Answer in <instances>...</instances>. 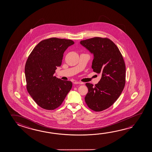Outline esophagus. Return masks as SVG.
<instances>
[{
  "label": "esophagus",
  "mask_w": 152,
  "mask_h": 152,
  "mask_svg": "<svg viewBox=\"0 0 152 152\" xmlns=\"http://www.w3.org/2000/svg\"><path fill=\"white\" fill-rule=\"evenodd\" d=\"M74 84H83V83L80 82H74Z\"/></svg>",
  "instance_id": "34e87169"
}]
</instances>
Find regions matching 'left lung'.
I'll use <instances>...</instances> for the list:
<instances>
[{
    "label": "left lung",
    "mask_w": 152,
    "mask_h": 152,
    "mask_svg": "<svg viewBox=\"0 0 152 152\" xmlns=\"http://www.w3.org/2000/svg\"><path fill=\"white\" fill-rule=\"evenodd\" d=\"M80 43L93 55V71L102 75L95 86L86 83L88 93L85 101L91 109L101 111L111 107L124 88V60L117 45L107 38L93 37L80 41Z\"/></svg>",
    "instance_id": "8db88e82"
}]
</instances>
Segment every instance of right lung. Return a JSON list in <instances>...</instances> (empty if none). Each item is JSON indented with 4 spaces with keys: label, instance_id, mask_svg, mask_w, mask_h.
<instances>
[{
    "label": "right lung",
    "instance_id": "add662e5",
    "mask_svg": "<svg viewBox=\"0 0 152 152\" xmlns=\"http://www.w3.org/2000/svg\"><path fill=\"white\" fill-rule=\"evenodd\" d=\"M72 40L52 37L39 43L28 56L25 66L26 88L37 104L45 110L59 107L72 87V83L53 76L62 63L64 53Z\"/></svg>",
    "mask_w": 152,
    "mask_h": 152
}]
</instances>
